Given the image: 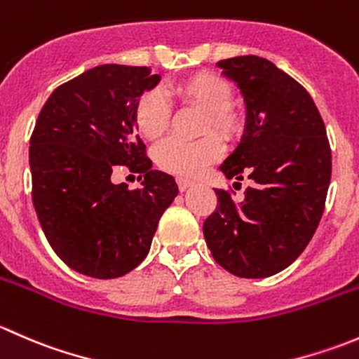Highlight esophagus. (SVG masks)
Returning <instances> with one entry per match:
<instances>
[{
  "mask_svg": "<svg viewBox=\"0 0 359 359\" xmlns=\"http://www.w3.org/2000/svg\"><path fill=\"white\" fill-rule=\"evenodd\" d=\"M177 186H179V189L184 193V191H187L189 187H193L194 182L189 179H184V177H179V179H177Z\"/></svg>",
  "mask_w": 359,
  "mask_h": 359,
  "instance_id": "34e87169",
  "label": "esophagus"
}]
</instances>
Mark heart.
Wrapping results in <instances>:
<instances>
[{"label":"heart","mask_w":359,"mask_h":359,"mask_svg":"<svg viewBox=\"0 0 359 359\" xmlns=\"http://www.w3.org/2000/svg\"><path fill=\"white\" fill-rule=\"evenodd\" d=\"M168 92L186 106L205 111L203 130H215L222 137H233L240 130L238 116L231 111L233 86L222 76L213 72H198L168 86ZM135 125L146 139H159L168 130L170 106L161 92L151 90L139 99L135 107ZM222 154L219 137L208 135L196 142L170 139L158 147V163L166 172L184 177L201 173L210 163Z\"/></svg>","instance_id":"obj_1"}]
</instances>
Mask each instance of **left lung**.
<instances>
[{"instance_id":"obj_1","label":"left lung","mask_w":359,"mask_h":359,"mask_svg":"<svg viewBox=\"0 0 359 359\" xmlns=\"http://www.w3.org/2000/svg\"><path fill=\"white\" fill-rule=\"evenodd\" d=\"M217 66L245 102L243 135L220 172L252 186L240 203L215 189L219 205L203 234L231 274L273 276L304 252L323 215L332 175L327 130L307 90L271 60L243 55Z\"/></svg>"}]
</instances>
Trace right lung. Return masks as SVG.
<instances>
[{
	"instance_id": "1",
	"label": "right lung",
	"mask_w": 359,
	"mask_h": 359,
	"mask_svg": "<svg viewBox=\"0 0 359 359\" xmlns=\"http://www.w3.org/2000/svg\"><path fill=\"white\" fill-rule=\"evenodd\" d=\"M159 79L149 67L104 64L60 85L39 112L32 203L50 247L76 273L112 280L135 269L179 194L137 135V102ZM118 164L141 173L140 190L110 182Z\"/></svg>"
}]
</instances>
